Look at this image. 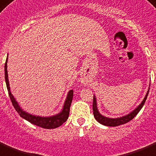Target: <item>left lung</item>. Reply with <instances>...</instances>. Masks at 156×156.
<instances>
[{
  "label": "left lung",
  "mask_w": 156,
  "mask_h": 156,
  "mask_svg": "<svg viewBox=\"0 0 156 156\" xmlns=\"http://www.w3.org/2000/svg\"><path fill=\"white\" fill-rule=\"evenodd\" d=\"M148 93H149V89H148L147 93V94L145 95V98H144L143 102H142L141 103H140V104L132 111V112H131V113L128 114V115H125V116H122V117H120V118H116V119L105 117V116L102 115L99 112H98V107H97V101H96L95 96L94 95V99H93L94 116L95 119L97 120L99 123L102 124V125H105V126H119V125H122V124L126 123V122H130L131 119H133L136 116V115L140 112V111L142 109V107H144V103H145V102H146L147 98Z\"/></svg>",
  "instance_id": "left-lung-1"
}]
</instances>
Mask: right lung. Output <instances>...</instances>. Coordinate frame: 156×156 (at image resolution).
Masks as SVG:
<instances>
[{"instance_id": "1", "label": "right lung", "mask_w": 156, "mask_h": 156, "mask_svg": "<svg viewBox=\"0 0 156 156\" xmlns=\"http://www.w3.org/2000/svg\"><path fill=\"white\" fill-rule=\"evenodd\" d=\"M7 62H8V58H6L5 64V78L6 87L8 90L9 95L11 99V102L12 103V106L14 107L15 110L16 112L20 115L21 117L25 119L31 123L36 125V126H41L42 128L45 129H54L60 126L66 122L69 117V108H70V105H71L72 99H73V95H74V92L73 90L69 91V93L67 94L66 99L65 101L64 106H63L62 111H61L60 113H58L56 115H53L50 117H41V116H37V115H33L31 114H29L27 112L24 111L21 107L19 106L16 99L14 98L13 95L10 91L9 87V82L8 79V71H7Z\"/></svg>"}]
</instances>
